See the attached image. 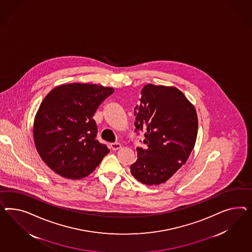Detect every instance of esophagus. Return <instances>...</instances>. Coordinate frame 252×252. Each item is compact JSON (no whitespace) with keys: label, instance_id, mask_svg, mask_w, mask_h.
Wrapping results in <instances>:
<instances>
[{"label":"esophagus","instance_id":"obj_1","mask_svg":"<svg viewBox=\"0 0 252 252\" xmlns=\"http://www.w3.org/2000/svg\"><path fill=\"white\" fill-rule=\"evenodd\" d=\"M121 145L119 143H112L110 145V148L112 149V150H114V151H116V150H118L119 149H121Z\"/></svg>","mask_w":252,"mask_h":252}]
</instances>
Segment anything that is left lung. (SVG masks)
I'll list each match as a JSON object with an SVG mask.
<instances>
[{"instance_id": "8db88e82", "label": "left lung", "mask_w": 252, "mask_h": 252, "mask_svg": "<svg viewBox=\"0 0 252 252\" xmlns=\"http://www.w3.org/2000/svg\"><path fill=\"white\" fill-rule=\"evenodd\" d=\"M134 108L136 130L145 132L146 148H136L131 174L140 183L158 185L168 181L190 156L197 136L193 104L172 86L147 84Z\"/></svg>"}]
</instances>
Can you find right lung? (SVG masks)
<instances>
[{
	"instance_id": "add662e5",
	"label": "right lung",
	"mask_w": 252,
	"mask_h": 252,
	"mask_svg": "<svg viewBox=\"0 0 252 252\" xmlns=\"http://www.w3.org/2000/svg\"><path fill=\"white\" fill-rule=\"evenodd\" d=\"M115 90L90 83L62 84L51 90L36 112L35 148L43 161L62 177L88 176L110 152L96 140L93 116Z\"/></svg>"
}]
</instances>
